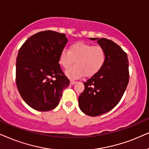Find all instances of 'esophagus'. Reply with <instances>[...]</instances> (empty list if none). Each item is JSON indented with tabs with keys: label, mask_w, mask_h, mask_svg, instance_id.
Returning a JSON list of instances; mask_svg holds the SVG:
<instances>
[{
	"label": "esophagus",
	"mask_w": 149,
	"mask_h": 149,
	"mask_svg": "<svg viewBox=\"0 0 149 149\" xmlns=\"http://www.w3.org/2000/svg\"><path fill=\"white\" fill-rule=\"evenodd\" d=\"M77 82H76V81H74V80H71L70 81V84L71 85H73V84H76Z\"/></svg>",
	"instance_id": "obj_1"
}]
</instances>
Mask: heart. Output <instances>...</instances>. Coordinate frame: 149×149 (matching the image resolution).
<instances>
[{"label":"heart","instance_id":"b5f03b06","mask_svg":"<svg viewBox=\"0 0 149 149\" xmlns=\"http://www.w3.org/2000/svg\"><path fill=\"white\" fill-rule=\"evenodd\" d=\"M106 58L103 47L78 42L71 45L69 50L64 49L61 52L59 63L67 69L76 61V65L65 71V74L71 79H77L84 75L91 77L97 74L104 67Z\"/></svg>","mask_w":149,"mask_h":149}]
</instances>
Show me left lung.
Returning <instances> with one entry per match:
<instances>
[{
  "instance_id": "left-lung-1",
  "label": "left lung",
  "mask_w": 149,
  "mask_h": 149,
  "mask_svg": "<svg viewBox=\"0 0 149 149\" xmlns=\"http://www.w3.org/2000/svg\"><path fill=\"white\" fill-rule=\"evenodd\" d=\"M97 40L106 52L104 67L84 82V91L78 98L79 108L84 114L96 116L112 110L118 104L129 82L127 55L119 45L105 38Z\"/></svg>"
}]
</instances>
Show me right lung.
Returning <instances> with one entry per match:
<instances>
[{"label":"right lung","instance_id":"add662e5","mask_svg":"<svg viewBox=\"0 0 149 149\" xmlns=\"http://www.w3.org/2000/svg\"><path fill=\"white\" fill-rule=\"evenodd\" d=\"M65 34L41 31L22 45L16 59V85L22 98L34 110L46 112L59 104L69 80L61 70V52L67 44Z\"/></svg>","mask_w":149,"mask_h":149}]
</instances>
